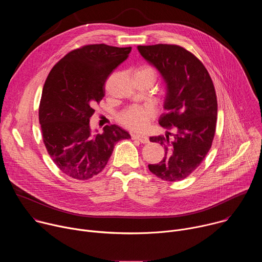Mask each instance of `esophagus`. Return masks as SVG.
<instances>
[{
  "instance_id": "34e87169",
  "label": "esophagus",
  "mask_w": 262,
  "mask_h": 262,
  "mask_svg": "<svg viewBox=\"0 0 262 262\" xmlns=\"http://www.w3.org/2000/svg\"><path fill=\"white\" fill-rule=\"evenodd\" d=\"M132 138L134 140H138L139 142H141L143 144L149 143V138L147 136H144V135H132Z\"/></svg>"
}]
</instances>
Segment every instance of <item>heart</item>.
<instances>
[{
	"instance_id": "obj_1",
	"label": "heart",
	"mask_w": 262,
	"mask_h": 262,
	"mask_svg": "<svg viewBox=\"0 0 262 262\" xmlns=\"http://www.w3.org/2000/svg\"><path fill=\"white\" fill-rule=\"evenodd\" d=\"M139 72H154L149 67H141ZM156 116V111L150 105H132L124 110L118 116L119 121L127 128L135 132L144 130Z\"/></svg>"
}]
</instances>
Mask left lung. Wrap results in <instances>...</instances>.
I'll use <instances>...</instances> for the list:
<instances>
[{"label": "left lung", "mask_w": 262, "mask_h": 262, "mask_svg": "<svg viewBox=\"0 0 262 262\" xmlns=\"http://www.w3.org/2000/svg\"><path fill=\"white\" fill-rule=\"evenodd\" d=\"M138 50L160 71L167 85V113L159 122L176 130L167 132L165 137H150L151 142L165 148V157L148 168L163 180H182L199 167L212 144L217 114L213 83L202 62L179 46H139ZM169 135L173 136L172 140Z\"/></svg>", "instance_id": "8db88e82"}]
</instances>
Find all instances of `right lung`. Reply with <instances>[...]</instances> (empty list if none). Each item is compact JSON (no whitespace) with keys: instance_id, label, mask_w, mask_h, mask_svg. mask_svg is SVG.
Instances as JSON below:
<instances>
[{"instance_id":"add662e5","label":"right lung","mask_w":262,"mask_h":262,"mask_svg":"<svg viewBox=\"0 0 262 262\" xmlns=\"http://www.w3.org/2000/svg\"><path fill=\"white\" fill-rule=\"evenodd\" d=\"M130 51L103 43L84 46L64 56L46 80L39 104L43 143L57 167L73 179L100 173L115 144L130 138L115 124L94 135L89 123L94 105L104 96L107 77Z\"/></svg>"}]
</instances>
